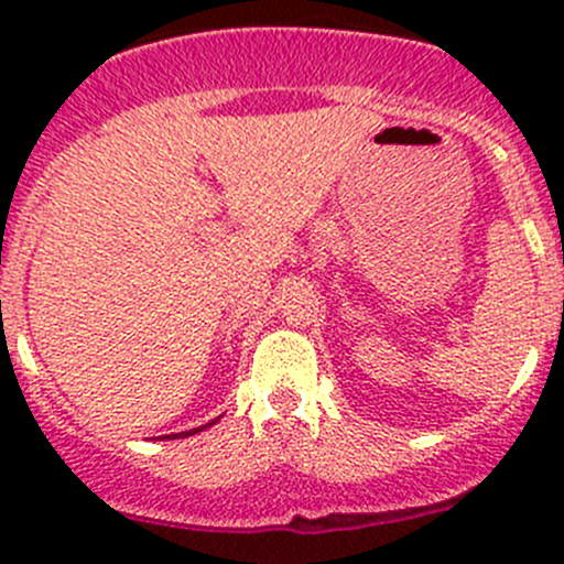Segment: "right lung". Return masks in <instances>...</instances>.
<instances>
[{
	"label": "right lung",
	"instance_id": "right-lung-1",
	"mask_svg": "<svg viewBox=\"0 0 564 564\" xmlns=\"http://www.w3.org/2000/svg\"><path fill=\"white\" fill-rule=\"evenodd\" d=\"M209 425H215V420H213V423H207V425H202V429H193V431H182V434H172V436H193V434H198V431H204V429H209Z\"/></svg>",
	"mask_w": 564,
	"mask_h": 564
}]
</instances>
